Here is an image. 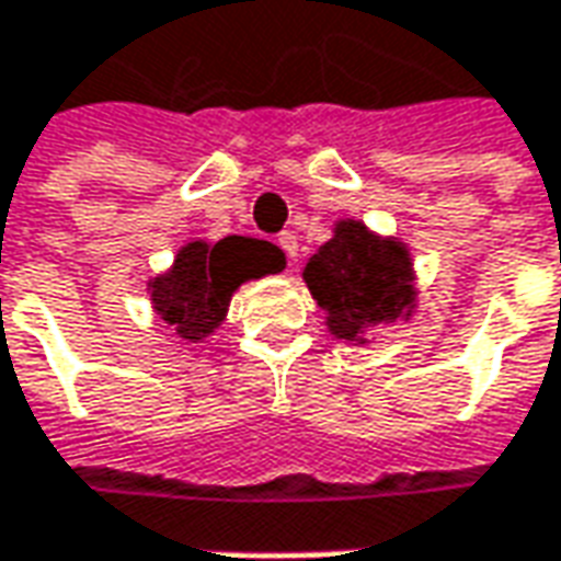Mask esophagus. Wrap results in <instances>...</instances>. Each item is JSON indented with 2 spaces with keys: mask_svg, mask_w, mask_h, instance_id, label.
Returning a JSON list of instances; mask_svg holds the SVG:
<instances>
[{
  "mask_svg": "<svg viewBox=\"0 0 561 561\" xmlns=\"http://www.w3.org/2000/svg\"><path fill=\"white\" fill-rule=\"evenodd\" d=\"M277 247L287 252V259H290V262H296V255H299V240H296V233H290V230H287V233H280V237H277Z\"/></svg>",
  "mask_w": 561,
  "mask_h": 561,
  "instance_id": "1",
  "label": "esophagus"
}]
</instances>
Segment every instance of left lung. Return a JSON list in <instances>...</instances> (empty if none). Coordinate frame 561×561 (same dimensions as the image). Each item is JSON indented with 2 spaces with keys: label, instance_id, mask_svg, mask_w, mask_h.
I'll return each instance as SVG.
<instances>
[{
  "label": "left lung",
  "instance_id": "obj_1",
  "mask_svg": "<svg viewBox=\"0 0 561 561\" xmlns=\"http://www.w3.org/2000/svg\"><path fill=\"white\" fill-rule=\"evenodd\" d=\"M314 302L328 312V331L365 343L377 324L409 318L415 309V271L405 243L377 237L362 221H336L334 237L302 271Z\"/></svg>",
  "mask_w": 561,
  "mask_h": 561
}]
</instances>
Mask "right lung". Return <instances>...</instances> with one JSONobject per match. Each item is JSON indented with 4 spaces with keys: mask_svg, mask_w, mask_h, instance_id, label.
Listing matches in <instances>:
<instances>
[{
    "mask_svg": "<svg viewBox=\"0 0 561 561\" xmlns=\"http://www.w3.org/2000/svg\"><path fill=\"white\" fill-rule=\"evenodd\" d=\"M284 252L268 240L225 237L218 243H186L174 265L149 280L152 309L178 334L199 343L225 321L230 296L240 284L284 271Z\"/></svg>",
    "mask_w": 561,
    "mask_h": 561,
    "instance_id": "right-lung-1",
    "label": "right lung"
}]
</instances>
